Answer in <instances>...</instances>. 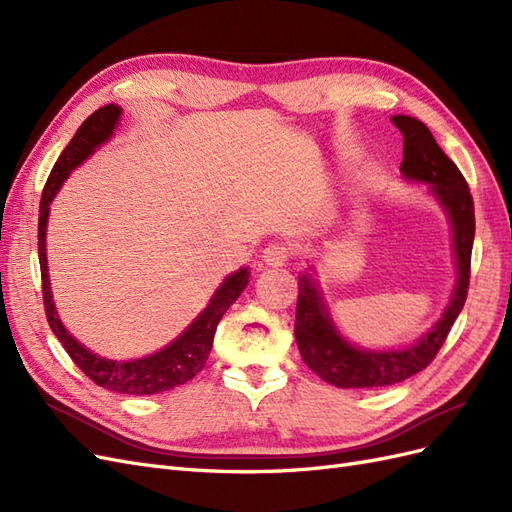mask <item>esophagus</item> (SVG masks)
<instances>
[{"mask_svg":"<svg viewBox=\"0 0 512 512\" xmlns=\"http://www.w3.org/2000/svg\"><path fill=\"white\" fill-rule=\"evenodd\" d=\"M292 250L284 243H269L265 247V252H262V260H265V265L269 267H282L290 260Z\"/></svg>","mask_w":512,"mask_h":512,"instance_id":"1","label":"esophagus"}]
</instances>
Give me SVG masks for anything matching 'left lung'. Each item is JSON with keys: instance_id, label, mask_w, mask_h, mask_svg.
<instances>
[{"instance_id": "obj_1", "label": "left lung", "mask_w": 512, "mask_h": 512, "mask_svg": "<svg viewBox=\"0 0 512 512\" xmlns=\"http://www.w3.org/2000/svg\"><path fill=\"white\" fill-rule=\"evenodd\" d=\"M391 121L404 134L401 173L406 179L427 183L429 192L438 198L451 220L457 284L442 318L416 344L404 350L376 352L346 342L327 312L314 275H299L294 337H297L305 365L337 389H378V386L404 382L423 371L436 359L468 297L474 243V200L468 183L455 162L440 149L423 121L408 115H395Z\"/></svg>"}]
</instances>
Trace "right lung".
<instances>
[{
	"label": "right lung",
	"instance_id": "right-lung-1",
	"mask_svg": "<svg viewBox=\"0 0 512 512\" xmlns=\"http://www.w3.org/2000/svg\"><path fill=\"white\" fill-rule=\"evenodd\" d=\"M121 117V106L106 104L91 113L83 126L76 130L68 147L61 151L55 162L49 179L44 183L42 200H40V218H38V256H40V275H42V299L44 312L49 320L51 331L57 335L61 346L66 348L70 359L76 363L83 374L94 380L102 389L123 393V395H156L175 389L179 384L192 380L200 369L205 367L207 356L213 346V335L218 329L226 309L239 299V294L250 282V271L241 267L237 273L228 275L222 286L215 290L209 305L200 312L194 322L185 329L173 344H168L156 354L143 356L134 361H111L87 350L83 344L66 331L61 324L51 294L49 267H46V222L55 194L68 179L76 166H81L91 153L113 136V130Z\"/></svg>",
	"mask_w": 512,
	"mask_h": 512
}]
</instances>
